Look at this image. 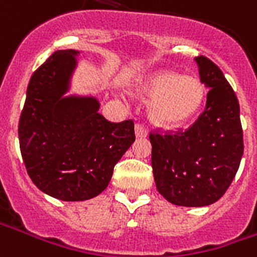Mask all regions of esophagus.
Here are the masks:
<instances>
[{
  "instance_id": "obj_1",
  "label": "esophagus",
  "mask_w": 257,
  "mask_h": 257,
  "mask_svg": "<svg viewBox=\"0 0 257 257\" xmlns=\"http://www.w3.org/2000/svg\"><path fill=\"white\" fill-rule=\"evenodd\" d=\"M135 129H136V136L137 137H146L148 136V131H147V128L144 126L143 124H136V126H135Z\"/></svg>"
}]
</instances>
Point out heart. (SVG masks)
I'll return each mask as SVG.
<instances>
[{
  "instance_id": "heart-1",
  "label": "heart",
  "mask_w": 257,
  "mask_h": 257,
  "mask_svg": "<svg viewBox=\"0 0 257 257\" xmlns=\"http://www.w3.org/2000/svg\"><path fill=\"white\" fill-rule=\"evenodd\" d=\"M140 89L152 98L151 118L167 128L179 126L190 120L201 109L206 94L199 78L175 71L156 72L143 82Z\"/></svg>"
}]
</instances>
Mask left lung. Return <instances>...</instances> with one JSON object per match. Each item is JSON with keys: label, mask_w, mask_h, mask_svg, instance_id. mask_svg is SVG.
<instances>
[{"label": "left lung", "mask_w": 257, "mask_h": 257, "mask_svg": "<svg viewBox=\"0 0 257 257\" xmlns=\"http://www.w3.org/2000/svg\"><path fill=\"white\" fill-rule=\"evenodd\" d=\"M209 91L205 110L190 128L151 132L156 189L178 206L214 203L228 190L244 152L240 105L232 86L210 59L197 56Z\"/></svg>", "instance_id": "left-lung-1"}]
</instances>
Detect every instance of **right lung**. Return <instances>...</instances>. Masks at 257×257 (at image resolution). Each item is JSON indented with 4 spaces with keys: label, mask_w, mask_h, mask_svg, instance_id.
<instances>
[{
    "label": "right lung",
    "mask_w": 257,
    "mask_h": 257,
    "mask_svg": "<svg viewBox=\"0 0 257 257\" xmlns=\"http://www.w3.org/2000/svg\"><path fill=\"white\" fill-rule=\"evenodd\" d=\"M75 50L56 51L33 72L19 121L21 156L43 193L85 201L106 189L115 163L135 142V122H110L94 97H63Z\"/></svg>",
    "instance_id": "right-lung-1"
}]
</instances>
